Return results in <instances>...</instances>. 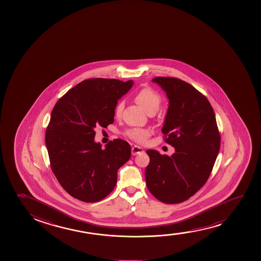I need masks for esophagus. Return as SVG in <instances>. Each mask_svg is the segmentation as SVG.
Returning <instances> with one entry per match:
<instances>
[{"mask_svg": "<svg viewBox=\"0 0 261 261\" xmlns=\"http://www.w3.org/2000/svg\"><path fill=\"white\" fill-rule=\"evenodd\" d=\"M143 151V148H141V147L136 146V145H135V146L132 147L133 155H137V154L142 153Z\"/></svg>", "mask_w": 261, "mask_h": 261, "instance_id": "esophagus-1", "label": "esophagus"}]
</instances>
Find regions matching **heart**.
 I'll use <instances>...</instances> for the list:
<instances>
[{
	"label": "heart",
	"mask_w": 261,
	"mask_h": 261,
	"mask_svg": "<svg viewBox=\"0 0 261 261\" xmlns=\"http://www.w3.org/2000/svg\"><path fill=\"white\" fill-rule=\"evenodd\" d=\"M135 101L148 114H154L159 110L161 105V95L150 87H143L139 90L134 97ZM124 109V104L120 102L115 109L116 118H120L122 111ZM125 136L129 139L138 143H146L150 136V131L145 128H131L126 130Z\"/></svg>",
	"instance_id": "1"
}]
</instances>
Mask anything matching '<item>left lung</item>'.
I'll return each instance as SVG.
<instances>
[{
  "mask_svg": "<svg viewBox=\"0 0 261 261\" xmlns=\"http://www.w3.org/2000/svg\"><path fill=\"white\" fill-rule=\"evenodd\" d=\"M152 81L169 100L162 133L175 152L169 157L146 150L150 157L145 170L147 187L164 203H181L207 182L220 149V134L213 108L193 86L168 76Z\"/></svg>",
  "mask_w": 261,
  "mask_h": 261,
  "instance_id": "1",
  "label": "left lung"
}]
</instances>
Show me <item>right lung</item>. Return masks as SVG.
I'll use <instances>...</instances> for the list:
<instances>
[{"label": "right lung", "instance_id": "right-lung-1", "mask_svg": "<svg viewBox=\"0 0 261 261\" xmlns=\"http://www.w3.org/2000/svg\"><path fill=\"white\" fill-rule=\"evenodd\" d=\"M133 81L90 79L68 90L50 114L45 143L50 168L63 189L85 202H96L114 189L118 168L131 157L124 140L110 141L105 149L94 142L97 126L114 122L118 100Z\"/></svg>", "mask_w": 261, "mask_h": 261}]
</instances>
